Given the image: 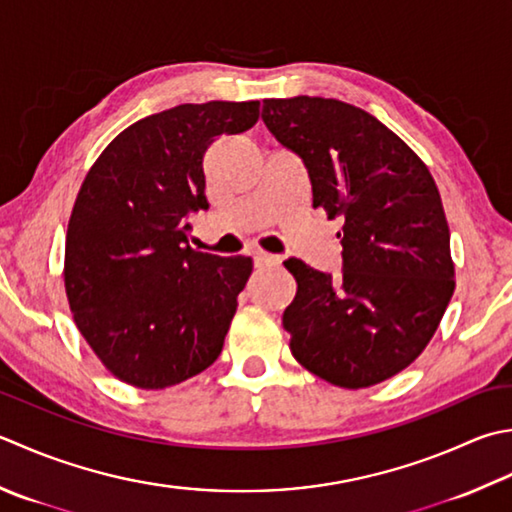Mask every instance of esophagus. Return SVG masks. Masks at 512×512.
I'll return each mask as SVG.
<instances>
[{
	"label": "esophagus",
	"mask_w": 512,
	"mask_h": 512,
	"mask_svg": "<svg viewBox=\"0 0 512 512\" xmlns=\"http://www.w3.org/2000/svg\"><path fill=\"white\" fill-rule=\"evenodd\" d=\"M253 262H255L257 268H259V266H277V264H279V257L262 253V250H255V253H253Z\"/></svg>",
	"instance_id": "esophagus-1"
}]
</instances>
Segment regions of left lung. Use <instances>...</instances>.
<instances>
[{
  "label": "left lung",
  "mask_w": 512,
  "mask_h": 512,
  "mask_svg": "<svg viewBox=\"0 0 512 512\" xmlns=\"http://www.w3.org/2000/svg\"><path fill=\"white\" fill-rule=\"evenodd\" d=\"M262 119L302 159L313 206L344 219L342 275L290 257V353L342 388H366L415 362L455 290L442 197L393 130L339 99H264Z\"/></svg>",
  "instance_id": "left-lung-1"
}]
</instances>
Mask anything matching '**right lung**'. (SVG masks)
I'll list each match as a JSON object with an SVG mask.
<instances>
[{
    "mask_svg": "<svg viewBox=\"0 0 512 512\" xmlns=\"http://www.w3.org/2000/svg\"><path fill=\"white\" fill-rule=\"evenodd\" d=\"M259 102L182 104L139 119L97 157L66 233L64 282L75 324L122 382L159 390L222 353L250 257L188 246L208 210L204 155L253 128Z\"/></svg>",
    "mask_w": 512,
    "mask_h": 512,
    "instance_id": "right-lung-1",
    "label": "right lung"
}]
</instances>
